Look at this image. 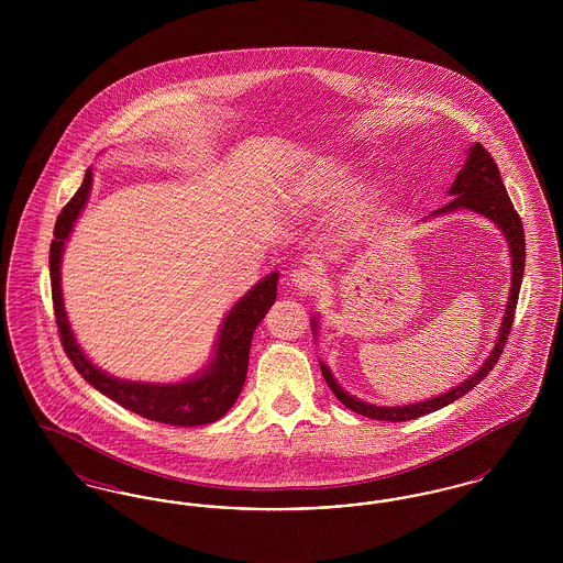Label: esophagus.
<instances>
[{
    "label": "esophagus",
    "instance_id": "obj_1",
    "mask_svg": "<svg viewBox=\"0 0 563 563\" xmlns=\"http://www.w3.org/2000/svg\"><path fill=\"white\" fill-rule=\"evenodd\" d=\"M289 283L301 294H312L321 287V276L314 269L301 266L289 274Z\"/></svg>",
    "mask_w": 563,
    "mask_h": 563
}]
</instances>
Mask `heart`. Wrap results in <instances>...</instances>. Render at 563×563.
<instances>
[{"label": "heart", "instance_id": "b5f03b06", "mask_svg": "<svg viewBox=\"0 0 563 563\" xmlns=\"http://www.w3.org/2000/svg\"><path fill=\"white\" fill-rule=\"evenodd\" d=\"M358 184L356 170L349 162L329 161L319 164L303 179L295 184V202L310 209H327L344 200ZM379 211V194L367 189L356 196L349 207L346 223L350 232H365Z\"/></svg>", "mask_w": 563, "mask_h": 563}]
</instances>
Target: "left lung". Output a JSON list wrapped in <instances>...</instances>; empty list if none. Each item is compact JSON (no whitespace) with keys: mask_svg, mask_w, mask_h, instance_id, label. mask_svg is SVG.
I'll return each mask as SVG.
<instances>
[{"mask_svg":"<svg viewBox=\"0 0 563 563\" xmlns=\"http://www.w3.org/2000/svg\"><path fill=\"white\" fill-rule=\"evenodd\" d=\"M448 194L454 196V198L443 209H437L432 214L452 213L457 209L475 211V213L483 214L485 219H492L503 230L505 239L509 242L512 280H510L509 301H507V310H505V319L500 324L496 346L492 350V354L487 356V361L477 369V374L471 375L468 379H464L452 390H448L439 397H432L429 401L411 402V405H401V407H379V405L354 399L346 390H342V386L335 382V377L331 375L329 367L321 363L322 377L329 384L331 393L344 402L349 409L361 413V416H367L372 420H384V422L416 420L420 416H427L430 411H437V409H441L450 402L457 401L468 390H473L483 377L494 369V365L498 363L503 349L509 340L510 327H512V319H515V308H517V299H519V289H521L523 268H526V236H523V223H521L517 211L512 209L507 188L500 179V170H498L496 162L489 156V152L483 147L482 143H475L468 150V158L464 162L462 170L457 173V177H455L454 184H452ZM317 327H319V321L312 319V331L314 333H317Z\"/></svg>","mask_w":563,"mask_h":563,"instance_id":"1","label":"left lung"}]
</instances>
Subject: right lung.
<instances>
[{"mask_svg": "<svg viewBox=\"0 0 563 563\" xmlns=\"http://www.w3.org/2000/svg\"><path fill=\"white\" fill-rule=\"evenodd\" d=\"M92 186V168L86 170L80 189L65 205L56 217L54 241L51 244V283H53V303L56 327L60 344L78 374L103 393L111 401L131 409L152 422H162L170 427H202L219 420L236 402L244 386L249 350L257 324L264 321L272 303L276 301L278 272H272L260 280L249 294L241 297L234 308L223 319L219 338L214 342L211 363L200 374L177 384H152V382H131L120 379L99 367H95L76 342L71 327L63 306L60 289V257L65 241L69 239L76 219L80 217L84 205Z\"/></svg>", "mask_w": 563, "mask_h": 563, "instance_id": "1", "label": "right lung"}]
</instances>
